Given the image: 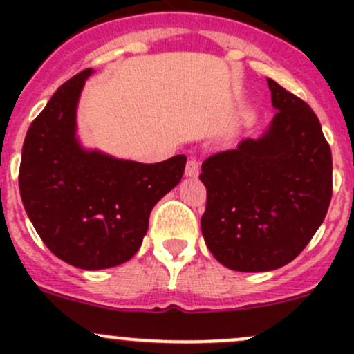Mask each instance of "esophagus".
Segmentation results:
<instances>
[{"mask_svg": "<svg viewBox=\"0 0 354 354\" xmlns=\"http://www.w3.org/2000/svg\"><path fill=\"white\" fill-rule=\"evenodd\" d=\"M198 173H200V166H198V162L195 159H190L187 162V167H185V174H187V176H190V178H195V176H198Z\"/></svg>", "mask_w": 354, "mask_h": 354, "instance_id": "obj_1", "label": "esophagus"}]
</instances>
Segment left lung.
Listing matches in <instances>:
<instances>
[{"mask_svg": "<svg viewBox=\"0 0 354 354\" xmlns=\"http://www.w3.org/2000/svg\"><path fill=\"white\" fill-rule=\"evenodd\" d=\"M277 109L259 140L203 160L202 234L238 272L279 269L303 252L332 198V154L313 109L267 78Z\"/></svg>", "mask_w": 354, "mask_h": 354, "instance_id": "8db88e82", "label": "left lung"}]
</instances>
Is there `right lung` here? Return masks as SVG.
Returning <instances> with one entry per match:
<instances>
[{"instance_id":"obj_1","label":"right lung","mask_w":354,"mask_h":354,"mask_svg":"<svg viewBox=\"0 0 354 354\" xmlns=\"http://www.w3.org/2000/svg\"><path fill=\"white\" fill-rule=\"evenodd\" d=\"M91 73L87 68L65 82L30 123L19 187L44 245L70 266L99 270L138 252L152 207L180 183L187 157L142 164L84 151L75 111Z\"/></svg>"}]
</instances>
